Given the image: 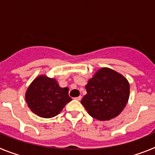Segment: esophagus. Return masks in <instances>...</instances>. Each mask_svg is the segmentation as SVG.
<instances>
[{
  "label": "esophagus",
  "instance_id": "34e87169",
  "mask_svg": "<svg viewBox=\"0 0 155 155\" xmlns=\"http://www.w3.org/2000/svg\"><path fill=\"white\" fill-rule=\"evenodd\" d=\"M81 98H82V97L80 95V96H78V97H77V98H75V99L78 100V101H81Z\"/></svg>",
  "mask_w": 155,
  "mask_h": 155
}]
</instances>
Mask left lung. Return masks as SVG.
Instances as JSON below:
<instances>
[{
	"instance_id": "1",
	"label": "left lung",
	"mask_w": 155,
	"mask_h": 155,
	"mask_svg": "<svg viewBox=\"0 0 155 155\" xmlns=\"http://www.w3.org/2000/svg\"><path fill=\"white\" fill-rule=\"evenodd\" d=\"M87 94L81 103L93 118L105 121L121 113L130 97V84L114 70L100 68L85 86Z\"/></svg>"
}]
</instances>
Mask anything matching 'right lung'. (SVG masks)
Listing matches in <instances>:
<instances>
[{
    "instance_id": "obj_1",
    "label": "right lung",
    "mask_w": 155,
    "mask_h": 155,
    "mask_svg": "<svg viewBox=\"0 0 155 155\" xmlns=\"http://www.w3.org/2000/svg\"><path fill=\"white\" fill-rule=\"evenodd\" d=\"M68 87H60L55 78L36 77L25 92V101L32 113L42 118H52L71 101Z\"/></svg>"
}]
</instances>
